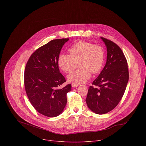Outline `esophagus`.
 <instances>
[{"label": "esophagus", "mask_w": 146, "mask_h": 146, "mask_svg": "<svg viewBox=\"0 0 146 146\" xmlns=\"http://www.w3.org/2000/svg\"><path fill=\"white\" fill-rule=\"evenodd\" d=\"M79 86V85L78 84H72V86L73 87V88H76V87H78Z\"/></svg>", "instance_id": "esophagus-1"}]
</instances>
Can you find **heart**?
Returning a JSON list of instances; mask_svg holds the SVG:
<instances>
[{
  "instance_id": "obj_1",
  "label": "heart",
  "mask_w": 146,
  "mask_h": 146,
  "mask_svg": "<svg viewBox=\"0 0 146 146\" xmlns=\"http://www.w3.org/2000/svg\"><path fill=\"white\" fill-rule=\"evenodd\" d=\"M70 54L59 55L57 63L59 67L66 73L72 71L76 63L79 69L74 71L67 77L69 82L73 84L84 83L93 74L99 72L104 65V50L99 45L90 42L79 41L74 44L68 49Z\"/></svg>"
}]
</instances>
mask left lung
<instances>
[{"label": "left lung", "mask_w": 146, "mask_h": 146, "mask_svg": "<svg viewBox=\"0 0 146 146\" xmlns=\"http://www.w3.org/2000/svg\"><path fill=\"white\" fill-rule=\"evenodd\" d=\"M107 48V61L104 69L90 86L85 100L93 112L106 113L119 104L129 80L127 63L121 48L115 42L101 37Z\"/></svg>", "instance_id": "1"}]
</instances>
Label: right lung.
I'll return each instance as SVG.
<instances>
[{"label":"right lung","mask_w":146,"mask_h":146,"mask_svg":"<svg viewBox=\"0 0 146 146\" xmlns=\"http://www.w3.org/2000/svg\"><path fill=\"white\" fill-rule=\"evenodd\" d=\"M68 38L52 40L36 49L25 67L24 84L30 103L40 113L53 117L60 115L67 104V93L71 90L60 71L57 63L61 50Z\"/></svg>","instance_id":"add662e5"}]
</instances>
